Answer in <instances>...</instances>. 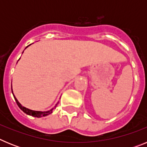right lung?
Masks as SVG:
<instances>
[{"mask_svg":"<svg viewBox=\"0 0 147 147\" xmlns=\"http://www.w3.org/2000/svg\"><path fill=\"white\" fill-rule=\"evenodd\" d=\"M29 45H28V46H29ZM28 46H27V47H28ZM11 92H12V94H13V96H14V98H15V101H16V103H17V105H18V107H20V110H23V112L25 113H26L27 115H32V116H34V117L40 118V117H43V116H46V115H49V114L52 113L53 110H54V108H52V109H51V110H48V111H43V112H42V111H35V110H29V109L26 108V107H23V106H22V105H20V102H18V99H17V98H16V97L15 96V95H14V93H13L12 87H11ZM57 105H56L55 106H54V107H55V108H56V107H57Z\"/></svg>","mask_w":147,"mask_h":147,"instance_id":"right-lung-1","label":"right lung"}]
</instances>
